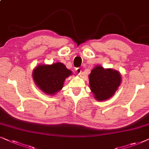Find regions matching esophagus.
I'll return each instance as SVG.
<instances>
[{"instance_id": "obj_1", "label": "esophagus", "mask_w": 149, "mask_h": 149, "mask_svg": "<svg viewBox=\"0 0 149 149\" xmlns=\"http://www.w3.org/2000/svg\"><path fill=\"white\" fill-rule=\"evenodd\" d=\"M76 72L77 73V74L80 75L81 74V72H82V70H81V68H78L76 69Z\"/></svg>"}]
</instances>
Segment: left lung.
<instances>
[{"label": "left lung", "mask_w": 149, "mask_h": 149, "mask_svg": "<svg viewBox=\"0 0 149 149\" xmlns=\"http://www.w3.org/2000/svg\"><path fill=\"white\" fill-rule=\"evenodd\" d=\"M89 87L93 97L97 101L107 100L115 94L121 83L119 71L97 66L89 75Z\"/></svg>", "instance_id": "1"}]
</instances>
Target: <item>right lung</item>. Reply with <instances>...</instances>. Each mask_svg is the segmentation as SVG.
I'll return each instance as SVG.
<instances>
[{"mask_svg": "<svg viewBox=\"0 0 149 149\" xmlns=\"http://www.w3.org/2000/svg\"><path fill=\"white\" fill-rule=\"evenodd\" d=\"M72 74L61 62L52 64H39L32 72V78L36 86L47 95H54L62 89L65 79Z\"/></svg>", "mask_w": 149, "mask_h": 149, "instance_id": "right-lung-1", "label": "right lung"}]
</instances>
